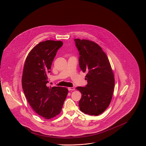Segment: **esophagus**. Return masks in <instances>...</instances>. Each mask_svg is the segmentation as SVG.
I'll return each mask as SVG.
<instances>
[{
  "mask_svg": "<svg viewBox=\"0 0 146 146\" xmlns=\"http://www.w3.org/2000/svg\"><path fill=\"white\" fill-rule=\"evenodd\" d=\"M68 90L69 91H74L75 90V88H73V87H72V88H68Z\"/></svg>",
  "mask_w": 146,
  "mask_h": 146,
  "instance_id": "1",
  "label": "esophagus"
}]
</instances>
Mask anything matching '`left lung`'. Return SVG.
<instances>
[{
  "mask_svg": "<svg viewBox=\"0 0 146 146\" xmlns=\"http://www.w3.org/2000/svg\"><path fill=\"white\" fill-rule=\"evenodd\" d=\"M80 53L79 65L86 72L85 87H77L82 94L80 110L85 114L98 116L105 111L112 100L115 78L110 61L97 43L87 39H75Z\"/></svg>",
  "mask_w": 146,
  "mask_h": 146,
  "instance_id": "left-lung-1",
  "label": "left lung"
}]
</instances>
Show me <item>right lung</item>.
I'll return each mask as SVG.
<instances>
[{"label":"right lung","mask_w":146,"mask_h":146,"mask_svg":"<svg viewBox=\"0 0 146 146\" xmlns=\"http://www.w3.org/2000/svg\"><path fill=\"white\" fill-rule=\"evenodd\" d=\"M62 42L47 40L36 44L25 60L22 76L25 95L33 110L45 119L61 112L68 90L62 87H48V74L52 61Z\"/></svg>","instance_id":"right-lung-1"}]
</instances>
